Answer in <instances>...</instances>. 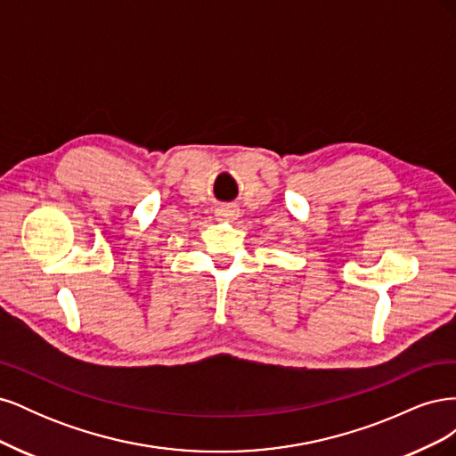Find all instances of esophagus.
Returning <instances> with one entry per match:
<instances>
[{
    "label": "esophagus",
    "instance_id": "esophagus-1",
    "mask_svg": "<svg viewBox=\"0 0 456 456\" xmlns=\"http://www.w3.org/2000/svg\"><path fill=\"white\" fill-rule=\"evenodd\" d=\"M238 216H240V211L232 205L218 207V209H216V218L223 220V223H232V220H236Z\"/></svg>",
    "mask_w": 456,
    "mask_h": 456
}]
</instances>
